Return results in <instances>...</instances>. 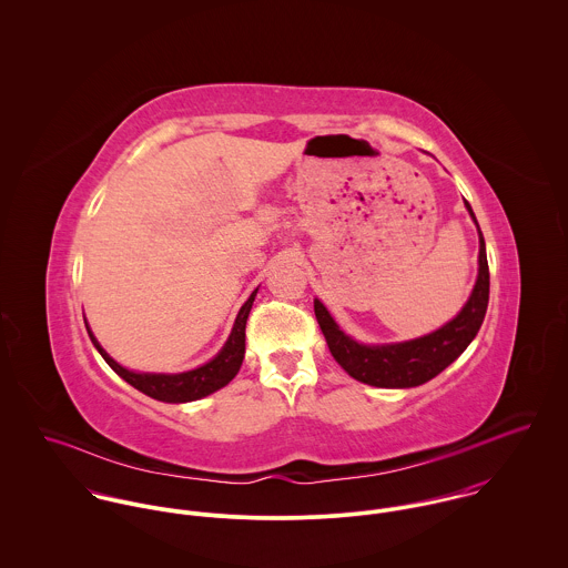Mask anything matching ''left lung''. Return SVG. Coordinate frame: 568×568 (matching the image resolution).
<instances>
[{
    "label": "left lung",
    "mask_w": 568,
    "mask_h": 568,
    "mask_svg": "<svg viewBox=\"0 0 568 568\" xmlns=\"http://www.w3.org/2000/svg\"><path fill=\"white\" fill-rule=\"evenodd\" d=\"M466 207L475 219L470 203ZM479 227V223H477ZM489 300V268H487L486 241L479 230V275L473 288L470 300L459 311L455 320L442 325L439 329L424 334L419 338L405 343H385V345H365L347 336L324 304L315 300V317L324 332L325 343L334 361L356 381L383 387V389H408L428 383L439 372H444L464 349L473 343L486 317Z\"/></svg>",
    "instance_id": "left-lung-1"
}]
</instances>
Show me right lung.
Instances as JSON below:
<instances>
[{
    "label": "right lung",
    "instance_id": "obj_1",
    "mask_svg": "<svg viewBox=\"0 0 568 568\" xmlns=\"http://www.w3.org/2000/svg\"><path fill=\"white\" fill-rule=\"evenodd\" d=\"M255 293H257V288L244 302V306L241 308L239 317H236V324L232 327V334H230L227 343L223 345V349L210 363H205L196 369H190V372H181V374H146V372H131V369L122 367L120 363H115L102 349V345L95 341L89 325H87L89 338L95 345V349L100 352V356L131 387H135L138 392L146 394L155 400H162V403H172V405L192 403V400H201V398L223 389L239 374L244 358V327H246V320H248Z\"/></svg>",
    "mask_w": 568,
    "mask_h": 568
}]
</instances>
